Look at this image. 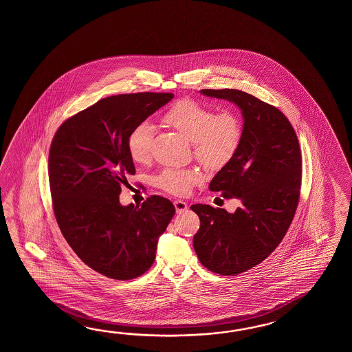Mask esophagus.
<instances>
[{"label": "esophagus", "mask_w": 352, "mask_h": 352, "mask_svg": "<svg viewBox=\"0 0 352 352\" xmlns=\"http://www.w3.org/2000/svg\"><path fill=\"white\" fill-rule=\"evenodd\" d=\"M173 205H175V209H176L177 214H181V212H184V211L187 210V204L185 201H182V200H175Z\"/></svg>", "instance_id": "1"}]
</instances>
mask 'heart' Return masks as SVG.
Listing matches in <instances>:
<instances>
[{"instance_id":"1","label":"heart","mask_w":352,"mask_h":352,"mask_svg":"<svg viewBox=\"0 0 352 352\" xmlns=\"http://www.w3.org/2000/svg\"><path fill=\"white\" fill-rule=\"evenodd\" d=\"M162 120L186 137L192 144L195 158L212 170L226 165L241 141L243 128L235 113H215L192 99L185 98L173 103ZM155 131L151 122H142L128 135V153L137 164H146L150 160ZM201 179V173L192 168H165L155 177V185L166 192L185 196Z\"/></svg>"}]
</instances>
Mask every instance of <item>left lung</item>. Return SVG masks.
<instances>
[{
  "mask_svg": "<svg viewBox=\"0 0 352 352\" xmlns=\"http://www.w3.org/2000/svg\"><path fill=\"white\" fill-rule=\"evenodd\" d=\"M206 97L238 105L244 120L239 147L211 179V191L239 199L235 212L196 204L200 217L196 254L205 268L235 276L274 252L297 210L302 155L291 122L273 105L236 89H202Z\"/></svg>",
  "mask_w": 352,
  "mask_h": 352,
  "instance_id": "left-lung-1",
  "label": "left lung"
}]
</instances>
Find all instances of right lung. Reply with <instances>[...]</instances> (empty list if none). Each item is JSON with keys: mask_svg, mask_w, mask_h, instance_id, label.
Instances as JSON below:
<instances>
[{"mask_svg": "<svg viewBox=\"0 0 352 352\" xmlns=\"http://www.w3.org/2000/svg\"><path fill=\"white\" fill-rule=\"evenodd\" d=\"M173 98L150 91L104 98L54 135L49 182L56 221L75 254L105 277L127 280L150 270L175 215L173 202L157 195L135 206L120 202V186L135 173L128 135Z\"/></svg>", "mask_w": 352, "mask_h": 352, "instance_id": "1", "label": "right lung"}]
</instances>
